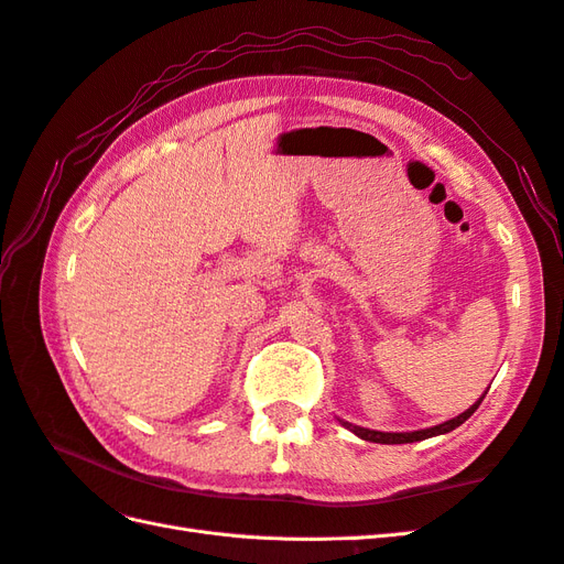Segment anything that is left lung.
<instances>
[{"mask_svg": "<svg viewBox=\"0 0 564 564\" xmlns=\"http://www.w3.org/2000/svg\"><path fill=\"white\" fill-rule=\"evenodd\" d=\"M486 397V394H484ZM484 397H480V400L471 406V409H466L464 414H459L457 419H452V421H445V423H441V425H433V429H425V431H414V433H382V431H370V429H361V425H354V423H347V421H341V425H347V429L351 431V433H356L361 437V441H368V443H380V445H404V443H419V441H425V437H433V435H443V433H449V431H455L457 425H462L466 419H469L474 411L478 409V404L484 402Z\"/></svg>", "mask_w": 564, "mask_h": 564, "instance_id": "left-lung-1", "label": "left lung"}]
</instances>
